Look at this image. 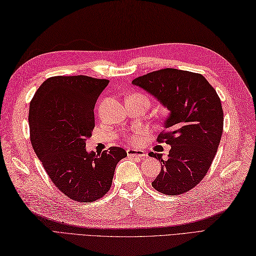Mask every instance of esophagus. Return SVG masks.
<instances>
[{"label":"esophagus","mask_w":256,"mask_h":256,"mask_svg":"<svg viewBox=\"0 0 256 256\" xmlns=\"http://www.w3.org/2000/svg\"><path fill=\"white\" fill-rule=\"evenodd\" d=\"M127 155L132 158H143L146 156L144 151L138 148H127Z\"/></svg>","instance_id":"esophagus-1"}]
</instances>
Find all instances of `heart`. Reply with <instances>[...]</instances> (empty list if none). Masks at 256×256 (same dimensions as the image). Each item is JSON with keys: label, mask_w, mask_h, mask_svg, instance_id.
Returning <instances> with one entry per match:
<instances>
[{"label": "heart", "mask_w": 256, "mask_h": 256, "mask_svg": "<svg viewBox=\"0 0 256 256\" xmlns=\"http://www.w3.org/2000/svg\"><path fill=\"white\" fill-rule=\"evenodd\" d=\"M139 136H140V132H138V134H136L134 136V140H138L139 139Z\"/></svg>", "instance_id": "heart-1"}]
</instances>
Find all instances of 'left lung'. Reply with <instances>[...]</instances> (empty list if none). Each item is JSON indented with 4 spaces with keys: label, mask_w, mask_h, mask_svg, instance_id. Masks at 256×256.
Masks as SVG:
<instances>
[{
    "label": "left lung",
    "mask_w": 256,
    "mask_h": 256,
    "mask_svg": "<svg viewBox=\"0 0 256 256\" xmlns=\"http://www.w3.org/2000/svg\"><path fill=\"white\" fill-rule=\"evenodd\" d=\"M154 96L168 110L158 141L170 144L163 155L150 152L160 162L154 189L168 196L188 192L208 174L220 146L224 112L215 89L202 74L166 68L136 78L132 82Z\"/></svg>",
    "instance_id": "1"
}]
</instances>
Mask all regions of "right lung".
I'll list each match as a JSON object with an SVG mask.
<instances>
[{"mask_svg": "<svg viewBox=\"0 0 256 256\" xmlns=\"http://www.w3.org/2000/svg\"><path fill=\"white\" fill-rule=\"evenodd\" d=\"M110 81L88 76H56L36 90L29 108L30 140L53 184L72 200L93 202L106 193L122 148L88 152L94 105Z\"/></svg>", "mask_w": 256, "mask_h": 256, "instance_id": "right-lung-1", "label": "right lung"}]
</instances>
